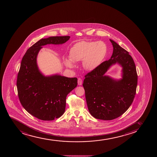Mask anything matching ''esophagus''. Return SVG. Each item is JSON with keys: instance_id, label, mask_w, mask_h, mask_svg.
I'll return each mask as SVG.
<instances>
[{"instance_id": "1", "label": "esophagus", "mask_w": 157, "mask_h": 157, "mask_svg": "<svg viewBox=\"0 0 157 157\" xmlns=\"http://www.w3.org/2000/svg\"><path fill=\"white\" fill-rule=\"evenodd\" d=\"M78 85H81L82 84V79L81 78H78Z\"/></svg>"}]
</instances>
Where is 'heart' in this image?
Instances as JSON below:
<instances>
[{"label": "heart", "instance_id": "b5f03b06", "mask_svg": "<svg viewBox=\"0 0 157 157\" xmlns=\"http://www.w3.org/2000/svg\"><path fill=\"white\" fill-rule=\"evenodd\" d=\"M107 52V47L103 41H83L75 43L70 50L69 58L64 63L70 68L74 67L73 62L82 61V65L86 70L93 71L102 62Z\"/></svg>", "mask_w": 157, "mask_h": 157}]
</instances>
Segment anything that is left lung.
I'll return each instance as SVG.
<instances>
[{
    "label": "left lung",
    "instance_id": "left-lung-1",
    "mask_svg": "<svg viewBox=\"0 0 157 157\" xmlns=\"http://www.w3.org/2000/svg\"><path fill=\"white\" fill-rule=\"evenodd\" d=\"M113 53L85 75L83 86L88 110L96 119L110 121L126 112L135 98L138 75L135 64L128 51L110 39ZM118 63L123 67V78L115 81L104 75L110 66Z\"/></svg>",
    "mask_w": 157,
    "mask_h": 157
}]
</instances>
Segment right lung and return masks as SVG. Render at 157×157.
Returning <instances> with one entry per match:
<instances>
[{"instance_id": "add662e5", "label": "right lung", "mask_w": 157, "mask_h": 157, "mask_svg": "<svg viewBox=\"0 0 157 157\" xmlns=\"http://www.w3.org/2000/svg\"><path fill=\"white\" fill-rule=\"evenodd\" d=\"M70 36L42 39L28 49L22 59L17 79L18 95L22 106L29 114L42 121H52L65 112L66 98L78 85V78L61 75L45 77L36 65L42 46L65 43Z\"/></svg>"}]
</instances>
